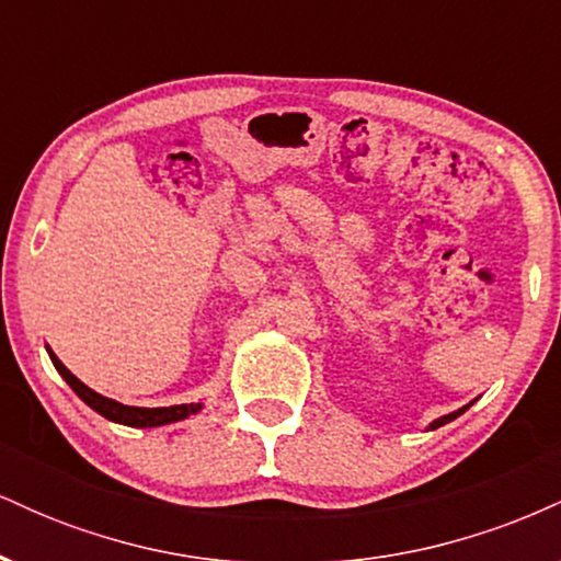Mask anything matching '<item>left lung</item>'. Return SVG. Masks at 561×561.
I'll return each mask as SVG.
<instances>
[{"label": "left lung", "instance_id": "1", "mask_svg": "<svg viewBox=\"0 0 561 561\" xmlns=\"http://www.w3.org/2000/svg\"><path fill=\"white\" fill-rule=\"evenodd\" d=\"M461 411H465V409H459V411H454V414H446V416H440V420H435L433 424H430V427H443V424H446V422H454L456 420V416H459L461 414Z\"/></svg>", "mask_w": 561, "mask_h": 561}]
</instances>
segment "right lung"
<instances>
[{"label": "right lung", "mask_w": 561, "mask_h": 561, "mask_svg": "<svg viewBox=\"0 0 561 561\" xmlns=\"http://www.w3.org/2000/svg\"><path fill=\"white\" fill-rule=\"evenodd\" d=\"M49 358H53L55 369L60 371L62 379H66L70 388H73L76 396H79L87 405H92L96 414H102L105 420H111V422L128 424V427H160V424H171V422L186 420V416L197 414V411L203 409L199 403L169 405V409H139V405H124V403L113 401V398L100 396V392H94L92 388H87V385H83L79 377L70 375V371L66 369V366H62V362L55 356L53 351H49Z\"/></svg>", "instance_id": "1"}]
</instances>
